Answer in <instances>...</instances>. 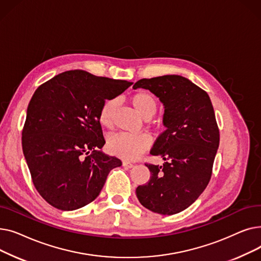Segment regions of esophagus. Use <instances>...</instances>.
<instances>
[{
  "mask_svg": "<svg viewBox=\"0 0 261 261\" xmlns=\"http://www.w3.org/2000/svg\"><path fill=\"white\" fill-rule=\"evenodd\" d=\"M122 166L123 167H126V168H132L134 165H133V164L132 163H130V162H122Z\"/></svg>",
  "mask_w": 261,
  "mask_h": 261,
  "instance_id": "1",
  "label": "esophagus"
}]
</instances>
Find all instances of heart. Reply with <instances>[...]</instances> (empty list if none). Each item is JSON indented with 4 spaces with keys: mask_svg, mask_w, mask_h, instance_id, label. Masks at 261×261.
<instances>
[{
    "mask_svg": "<svg viewBox=\"0 0 261 261\" xmlns=\"http://www.w3.org/2000/svg\"><path fill=\"white\" fill-rule=\"evenodd\" d=\"M133 107L138 110V112L145 118L152 117L158 110V100L155 96L148 91H140L135 93L131 97ZM118 105V98L111 97L102 103L98 120L99 123L107 129L113 127L114 113ZM152 144V139L148 133L129 134V133H117L110 136L107 147L109 152L119 156L123 160L133 161L139 159L145 151L150 148Z\"/></svg>",
    "mask_w": 261,
    "mask_h": 261,
    "instance_id": "1",
    "label": "heart"
}]
</instances>
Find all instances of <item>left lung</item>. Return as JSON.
I'll return each instance as SVG.
<instances>
[{
  "label": "left lung",
  "mask_w": 261,
  "mask_h": 261,
  "mask_svg": "<svg viewBox=\"0 0 261 261\" xmlns=\"http://www.w3.org/2000/svg\"><path fill=\"white\" fill-rule=\"evenodd\" d=\"M134 89L155 94L165 106L164 125L150 154L165 160L163 166L145 163L149 181L136 188L143 206L177 214L190 206L210 183L220 133L208 94L179 75L143 78Z\"/></svg>",
  "instance_id": "8db88e82"
}]
</instances>
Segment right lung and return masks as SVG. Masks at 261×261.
I'll return each instance as SVG.
<instances>
[{"mask_svg": "<svg viewBox=\"0 0 261 261\" xmlns=\"http://www.w3.org/2000/svg\"><path fill=\"white\" fill-rule=\"evenodd\" d=\"M131 85L72 70L35 91L22 130V149L37 191L55 208L86 206L98 197L109 172L121 166L119 159L98 150L106 143L98 114L105 100Z\"/></svg>", "mask_w": 261, "mask_h": 261, "instance_id": "1", "label": "right lung"}]
</instances>
